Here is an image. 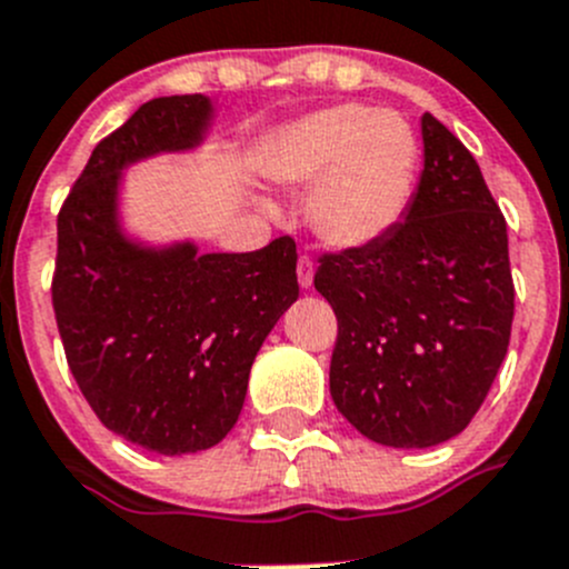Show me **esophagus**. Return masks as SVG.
<instances>
[{
	"instance_id": "1",
	"label": "esophagus",
	"mask_w": 569,
	"mask_h": 569,
	"mask_svg": "<svg viewBox=\"0 0 569 569\" xmlns=\"http://www.w3.org/2000/svg\"><path fill=\"white\" fill-rule=\"evenodd\" d=\"M296 273H299L301 288H312V273H316V264H312L310 257H299V264H296Z\"/></svg>"
}]
</instances>
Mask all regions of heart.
Here are the masks:
<instances>
[{
    "label": "heart",
    "mask_w": 569,
    "mask_h": 569,
    "mask_svg": "<svg viewBox=\"0 0 569 569\" xmlns=\"http://www.w3.org/2000/svg\"><path fill=\"white\" fill-rule=\"evenodd\" d=\"M419 167V139L393 111L335 106L299 119L264 159L273 181L312 183L310 220L338 248L380 240L402 220Z\"/></svg>",
    "instance_id": "heart-1"
}]
</instances>
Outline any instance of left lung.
Masks as SVG:
<instances>
[{
  "mask_svg": "<svg viewBox=\"0 0 569 569\" xmlns=\"http://www.w3.org/2000/svg\"><path fill=\"white\" fill-rule=\"evenodd\" d=\"M425 170L380 240L318 259L338 340L329 391L366 438L425 450L472 421L508 351V231L478 161L432 113Z\"/></svg>",
  "mask_w": 569,
  "mask_h": 569,
  "instance_id": "8db88e82",
  "label": "left lung"
}]
</instances>
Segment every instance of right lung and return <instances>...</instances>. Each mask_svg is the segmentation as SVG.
I'll list each match as a JSON object with an SVG mask.
<instances>
[{
	"instance_id": "1",
	"label": "right lung",
	"mask_w": 569,
	"mask_h": 569,
	"mask_svg": "<svg viewBox=\"0 0 569 569\" xmlns=\"http://www.w3.org/2000/svg\"><path fill=\"white\" fill-rule=\"evenodd\" d=\"M203 94L156 97L91 153L58 212L52 307L74 382L97 419L159 456L209 450L240 416L253 357L299 299L296 242L198 253L122 234V170L200 144Z\"/></svg>"
}]
</instances>
